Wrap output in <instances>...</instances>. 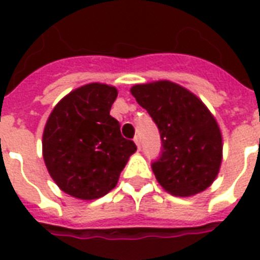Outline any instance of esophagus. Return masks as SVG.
I'll list each match as a JSON object with an SVG mask.
<instances>
[{"label": "esophagus", "mask_w": 260, "mask_h": 260, "mask_svg": "<svg viewBox=\"0 0 260 260\" xmlns=\"http://www.w3.org/2000/svg\"><path fill=\"white\" fill-rule=\"evenodd\" d=\"M135 144H136V146H138V150H140V148H142V142H140V138H139V136H135Z\"/></svg>", "instance_id": "esophagus-1"}]
</instances>
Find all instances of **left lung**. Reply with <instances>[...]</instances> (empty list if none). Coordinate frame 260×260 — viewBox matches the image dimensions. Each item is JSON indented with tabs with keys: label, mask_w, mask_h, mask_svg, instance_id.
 <instances>
[{
	"label": "left lung",
	"mask_w": 260,
	"mask_h": 260,
	"mask_svg": "<svg viewBox=\"0 0 260 260\" xmlns=\"http://www.w3.org/2000/svg\"><path fill=\"white\" fill-rule=\"evenodd\" d=\"M131 93L158 125L162 151L151 167L160 186L179 197L209 187L221 165L222 139L204 102L170 81L135 85Z\"/></svg>",
	"instance_id": "left-lung-1"
}]
</instances>
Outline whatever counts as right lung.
I'll use <instances>...</instances> for the list:
<instances>
[{"label": "right lung", "mask_w": 260, "mask_h": 260, "mask_svg": "<svg viewBox=\"0 0 260 260\" xmlns=\"http://www.w3.org/2000/svg\"><path fill=\"white\" fill-rule=\"evenodd\" d=\"M116 97V87L89 83L62 98L47 120L43 132L47 170L73 197L95 200L109 193L136 151L109 113Z\"/></svg>", "instance_id": "add662e5"}]
</instances>
